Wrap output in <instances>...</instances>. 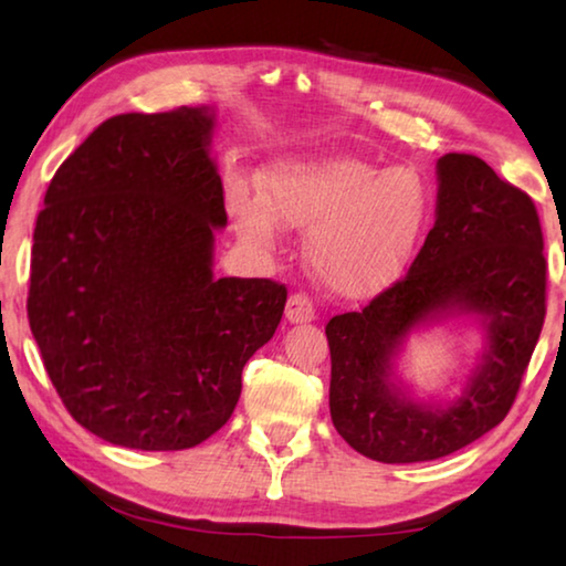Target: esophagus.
<instances>
[{
  "label": "esophagus",
  "instance_id": "obj_1",
  "mask_svg": "<svg viewBox=\"0 0 566 566\" xmlns=\"http://www.w3.org/2000/svg\"><path fill=\"white\" fill-rule=\"evenodd\" d=\"M284 314L292 324L312 322L314 319V302L306 294L294 292V294H290V300H286V312Z\"/></svg>",
  "mask_w": 566,
  "mask_h": 566
}]
</instances>
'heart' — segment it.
<instances>
[{"mask_svg":"<svg viewBox=\"0 0 566 566\" xmlns=\"http://www.w3.org/2000/svg\"><path fill=\"white\" fill-rule=\"evenodd\" d=\"M262 191L234 179L229 207L252 244H272L280 222L312 229L310 262L339 294L385 286L405 264L424 214L421 181L354 157L280 161L264 171Z\"/></svg>","mask_w":566,"mask_h":566,"instance_id":"heart-1","label":"heart"}]
</instances>
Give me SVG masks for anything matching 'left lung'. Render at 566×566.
I'll use <instances>...</instances> for the list:
<instances>
[{
	"instance_id": "1",
	"label": "left lung",
	"mask_w": 566,
	"mask_h": 566,
	"mask_svg": "<svg viewBox=\"0 0 566 566\" xmlns=\"http://www.w3.org/2000/svg\"><path fill=\"white\" fill-rule=\"evenodd\" d=\"M437 177V222L407 274L324 329L334 427L352 449L385 464L447 457L500 424L547 314V260L532 197L474 155L449 151ZM452 313L485 319V361L452 406L411 402L388 381L390 357L411 328Z\"/></svg>"
}]
</instances>
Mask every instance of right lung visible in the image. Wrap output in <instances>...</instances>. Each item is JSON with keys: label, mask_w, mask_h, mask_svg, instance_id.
I'll list each match as a JSON object with an SVG mask.
<instances>
[{"label": "right lung", "mask_w": 566, "mask_h": 566, "mask_svg": "<svg viewBox=\"0 0 566 566\" xmlns=\"http://www.w3.org/2000/svg\"><path fill=\"white\" fill-rule=\"evenodd\" d=\"M214 114H117L62 161L36 217L27 317L66 411L104 442L177 452L227 424L286 286L212 274Z\"/></svg>", "instance_id": "right-lung-1"}]
</instances>
